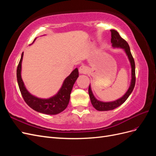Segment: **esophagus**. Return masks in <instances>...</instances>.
<instances>
[{
    "mask_svg": "<svg viewBox=\"0 0 156 156\" xmlns=\"http://www.w3.org/2000/svg\"><path fill=\"white\" fill-rule=\"evenodd\" d=\"M79 72L80 73H87L88 72V69L84 66H81L79 68Z\"/></svg>",
    "mask_w": 156,
    "mask_h": 156,
    "instance_id": "obj_1",
    "label": "esophagus"
}]
</instances>
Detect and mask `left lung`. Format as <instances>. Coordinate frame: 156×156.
Instances as JSON below:
<instances>
[{
  "label": "left lung",
  "instance_id": "left-lung-1",
  "mask_svg": "<svg viewBox=\"0 0 156 156\" xmlns=\"http://www.w3.org/2000/svg\"><path fill=\"white\" fill-rule=\"evenodd\" d=\"M111 44L112 48H122L125 51L126 54L127 55V57L129 60V62L131 67V80L130 86L127 90V91L126 92L122 98L118 99V100L110 101V102H103L98 100L97 99L94 97V94L92 92L90 84L89 85L88 88V94L90 98V101L93 107L96 108V110L100 111H110L113 110L116 108V107L121 105L122 103H124L126 100H127L132 91L133 90V88L135 87V61L132 56L129 46L127 44V42L124 40L122 37L120 36L116 30H111Z\"/></svg>",
  "mask_w": 156,
  "mask_h": 156
}]
</instances>
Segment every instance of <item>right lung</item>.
Wrapping results in <instances>:
<instances>
[{
    "label": "right lung",
    "instance_id": "right-lung-1",
    "mask_svg": "<svg viewBox=\"0 0 156 156\" xmlns=\"http://www.w3.org/2000/svg\"><path fill=\"white\" fill-rule=\"evenodd\" d=\"M35 40L36 38L34 41ZM23 57V52L17 69V79L21 95L27 104L34 111L46 115H57L62 112L68 105L73 86L79 77L78 69L75 68L69 76L65 79L62 87L55 96L48 99L39 98L32 95L27 90L23 81L21 74Z\"/></svg>",
    "mask_w": 156,
    "mask_h": 156
}]
</instances>
